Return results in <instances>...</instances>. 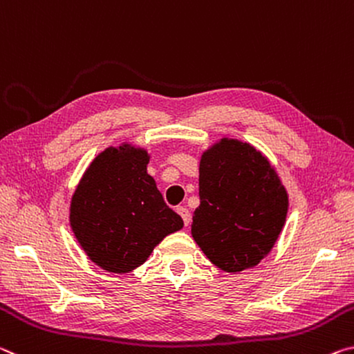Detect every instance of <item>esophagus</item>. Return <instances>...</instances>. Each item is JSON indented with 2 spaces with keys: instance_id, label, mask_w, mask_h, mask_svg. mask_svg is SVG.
I'll return each instance as SVG.
<instances>
[{
  "instance_id": "obj_1",
  "label": "esophagus",
  "mask_w": 354,
  "mask_h": 354,
  "mask_svg": "<svg viewBox=\"0 0 354 354\" xmlns=\"http://www.w3.org/2000/svg\"><path fill=\"white\" fill-rule=\"evenodd\" d=\"M177 213L182 216L185 225H188L191 223V215H189V210L187 207H177Z\"/></svg>"
}]
</instances>
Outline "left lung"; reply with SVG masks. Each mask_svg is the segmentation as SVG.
<instances>
[{
    "label": "left lung",
    "mask_w": 354,
    "mask_h": 354,
    "mask_svg": "<svg viewBox=\"0 0 354 354\" xmlns=\"http://www.w3.org/2000/svg\"><path fill=\"white\" fill-rule=\"evenodd\" d=\"M201 205L191 234L212 263L229 273L257 265L283 227L287 191L252 146L224 138L202 155Z\"/></svg>",
    "instance_id": "1"
}]
</instances>
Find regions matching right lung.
<instances>
[{"instance_id":"1","label":"right lung","mask_w":354,"mask_h":354,"mask_svg":"<svg viewBox=\"0 0 354 354\" xmlns=\"http://www.w3.org/2000/svg\"><path fill=\"white\" fill-rule=\"evenodd\" d=\"M147 163L146 150L109 147L92 161L72 198L75 236L92 262L111 273L142 265L166 235L183 227Z\"/></svg>"}]
</instances>
